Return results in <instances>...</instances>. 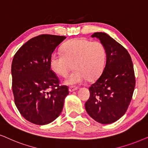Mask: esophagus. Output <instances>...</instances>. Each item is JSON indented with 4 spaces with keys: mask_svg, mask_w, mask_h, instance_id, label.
<instances>
[{
    "mask_svg": "<svg viewBox=\"0 0 148 148\" xmlns=\"http://www.w3.org/2000/svg\"><path fill=\"white\" fill-rule=\"evenodd\" d=\"M78 89V87H76V86H71L69 87V91L70 92H73L74 91V90H76Z\"/></svg>",
    "mask_w": 148,
    "mask_h": 148,
    "instance_id": "esophagus-1",
    "label": "esophagus"
}]
</instances>
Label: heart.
<instances>
[{
  "label": "heart",
  "instance_id": "b5f03b06",
  "mask_svg": "<svg viewBox=\"0 0 148 148\" xmlns=\"http://www.w3.org/2000/svg\"><path fill=\"white\" fill-rule=\"evenodd\" d=\"M62 50V54L55 52L51 55L50 64L52 70L62 77L68 75L73 66L74 71L65 80L66 84L82 83L86 78L92 80L101 74L106 58L101 42L74 38L65 43Z\"/></svg>",
  "mask_w": 148,
  "mask_h": 148
}]
</instances>
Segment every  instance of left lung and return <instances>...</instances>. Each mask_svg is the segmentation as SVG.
<instances>
[{
    "instance_id": "left-lung-1",
    "label": "left lung",
    "mask_w": 148,
    "mask_h": 148,
    "mask_svg": "<svg viewBox=\"0 0 148 148\" xmlns=\"http://www.w3.org/2000/svg\"><path fill=\"white\" fill-rule=\"evenodd\" d=\"M106 51V63L99 78L89 87L90 97L86 111L101 124L114 123L127 112L135 86L131 58L123 46L109 35L95 32Z\"/></svg>"
}]
</instances>
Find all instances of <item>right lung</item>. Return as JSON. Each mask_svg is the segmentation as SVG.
<instances>
[{
	"label": "right lung",
	"instance_id": "obj_1",
	"mask_svg": "<svg viewBox=\"0 0 148 148\" xmlns=\"http://www.w3.org/2000/svg\"><path fill=\"white\" fill-rule=\"evenodd\" d=\"M64 36L41 34L23 45L13 57L11 65L14 101L21 116L38 125L58 118L69 94L67 86L51 69L50 58Z\"/></svg>",
	"mask_w": 148,
	"mask_h": 148
}]
</instances>
